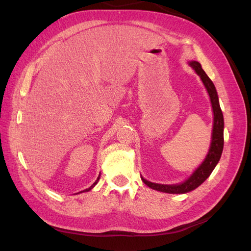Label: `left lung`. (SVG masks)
<instances>
[{
  "mask_svg": "<svg viewBox=\"0 0 251 251\" xmlns=\"http://www.w3.org/2000/svg\"><path fill=\"white\" fill-rule=\"evenodd\" d=\"M188 65L191 66L193 69L196 71V73L199 75L204 87L206 88L207 93L210 98L212 112H214V126H212V133H211V142L210 148L208 151V154L206 155V158L204 159V161L199 165V168L197 169L192 176L187 178L184 182H182L180 184H159V183H153V182L148 181L141 177V180L143 181L144 184H147L151 189H155L158 192L162 193H169V194H185L191 191H194L195 188L201 185L203 182L206 180L211 172L214 171L216 165L218 164L220 158H221L222 151H223V146H224V118L223 113L220 108L219 103V97L216 87L214 82L210 80V78L207 76V74L204 72L200 63L192 60L189 62Z\"/></svg>",
  "mask_w": 251,
  "mask_h": 251,
  "instance_id": "8db88e82",
  "label": "left lung"
}]
</instances>
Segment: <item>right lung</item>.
<instances>
[{
  "label": "right lung",
  "mask_w": 251,
  "mask_h": 251,
  "mask_svg": "<svg viewBox=\"0 0 251 251\" xmlns=\"http://www.w3.org/2000/svg\"><path fill=\"white\" fill-rule=\"evenodd\" d=\"M100 176H98V178H97V180L94 182V183L92 184V185H91L89 188H87V189H85V191H82V192H89V191H91V189H92L96 184H97V182H98V180H100ZM81 193V192H80Z\"/></svg>",
  "instance_id": "right-lung-1"
}]
</instances>
